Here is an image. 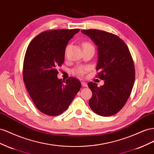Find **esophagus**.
Masks as SVG:
<instances>
[{
    "instance_id": "1",
    "label": "esophagus",
    "mask_w": 154,
    "mask_h": 154,
    "mask_svg": "<svg viewBox=\"0 0 154 154\" xmlns=\"http://www.w3.org/2000/svg\"><path fill=\"white\" fill-rule=\"evenodd\" d=\"M81 84H82V86L83 87H87V86H88L87 83H86L85 82H82Z\"/></svg>"
}]
</instances>
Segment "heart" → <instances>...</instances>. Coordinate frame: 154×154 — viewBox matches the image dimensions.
Listing matches in <instances>:
<instances>
[{
	"mask_svg": "<svg viewBox=\"0 0 154 154\" xmlns=\"http://www.w3.org/2000/svg\"><path fill=\"white\" fill-rule=\"evenodd\" d=\"M83 47H88V46H92L91 44L89 43V42H85L83 43L82 45ZM68 47L66 48V50H68ZM88 67L86 66H77L75 67V68H73V73H75V75L78 76H83L85 74V73L88 71Z\"/></svg>",
	"mask_w": 154,
	"mask_h": 154,
	"instance_id": "heart-1",
	"label": "heart"
}]
</instances>
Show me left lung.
Masks as SVG:
<instances>
[{
  "mask_svg": "<svg viewBox=\"0 0 154 154\" xmlns=\"http://www.w3.org/2000/svg\"><path fill=\"white\" fill-rule=\"evenodd\" d=\"M98 46L96 77L104 80L100 87L88 84L92 91L89 105L94 112L108 117L119 112L131 94L135 81V66L126 43L116 35L98 29H83Z\"/></svg>",
  "mask_w": 154,
  "mask_h": 154,
  "instance_id": "1",
  "label": "left lung"
}]
</instances>
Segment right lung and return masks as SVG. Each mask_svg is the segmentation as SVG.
Instances as JSON below:
<instances>
[{"instance_id":"1","label":"right lung","mask_w":154,"mask_h":154,"mask_svg":"<svg viewBox=\"0 0 154 154\" xmlns=\"http://www.w3.org/2000/svg\"><path fill=\"white\" fill-rule=\"evenodd\" d=\"M79 29H53L38 34L31 41L23 63V81L39 111L56 116L66 110L80 90V81L70 77L57 79V68L64 63L65 48Z\"/></svg>"}]
</instances>
